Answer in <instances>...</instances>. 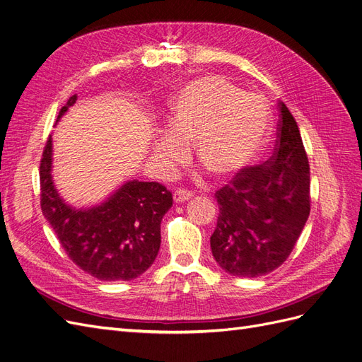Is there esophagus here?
<instances>
[{"instance_id":"obj_1","label":"esophagus","mask_w":362,"mask_h":362,"mask_svg":"<svg viewBox=\"0 0 362 362\" xmlns=\"http://www.w3.org/2000/svg\"><path fill=\"white\" fill-rule=\"evenodd\" d=\"M192 196H193V193L190 190H187V189H177V190L173 192V201L181 204V202L189 201Z\"/></svg>"}]
</instances>
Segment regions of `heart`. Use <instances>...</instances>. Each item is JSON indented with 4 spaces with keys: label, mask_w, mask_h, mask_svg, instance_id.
<instances>
[{
    "label": "heart",
    "mask_w": 362,
    "mask_h": 362,
    "mask_svg": "<svg viewBox=\"0 0 362 362\" xmlns=\"http://www.w3.org/2000/svg\"><path fill=\"white\" fill-rule=\"evenodd\" d=\"M270 107L223 76H201L173 96L169 131L154 144L166 168L180 164L192 144L193 157L217 180L235 177L254 161L270 129Z\"/></svg>",
    "instance_id": "heart-1"
}]
</instances>
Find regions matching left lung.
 <instances>
[{
    "mask_svg": "<svg viewBox=\"0 0 362 362\" xmlns=\"http://www.w3.org/2000/svg\"><path fill=\"white\" fill-rule=\"evenodd\" d=\"M273 156L237 173L216 193L218 217L210 238L213 257L226 273L257 278L288 258L310 216V164L299 127L279 103Z\"/></svg>",
    "mask_w": 362,
    "mask_h": 362,
    "instance_id": "left-lung-1",
    "label": "left lung"
}]
</instances>
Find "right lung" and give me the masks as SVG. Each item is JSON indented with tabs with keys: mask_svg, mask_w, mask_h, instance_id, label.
Here are the masks:
<instances>
[{
	"mask_svg": "<svg viewBox=\"0 0 362 362\" xmlns=\"http://www.w3.org/2000/svg\"><path fill=\"white\" fill-rule=\"evenodd\" d=\"M76 101L71 96L57 120ZM52 137L40 161L42 213L68 257L101 281H131L146 272L158 255L163 216L172 193L160 182L131 180L101 204L75 208L64 202L52 181Z\"/></svg>",
	"mask_w": 362,
	"mask_h": 362,
	"instance_id": "add662e5",
	"label": "right lung"
}]
</instances>
